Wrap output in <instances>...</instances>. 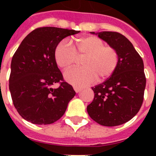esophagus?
<instances>
[{
	"instance_id": "34e87169",
	"label": "esophagus",
	"mask_w": 156,
	"mask_h": 156,
	"mask_svg": "<svg viewBox=\"0 0 156 156\" xmlns=\"http://www.w3.org/2000/svg\"><path fill=\"white\" fill-rule=\"evenodd\" d=\"M74 90H75V91L76 92V93H79V92L81 90V88L77 87H74Z\"/></svg>"
}]
</instances>
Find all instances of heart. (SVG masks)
Listing matches in <instances>:
<instances>
[{
	"instance_id": "1",
	"label": "heart",
	"mask_w": 156,
	"mask_h": 156,
	"mask_svg": "<svg viewBox=\"0 0 156 156\" xmlns=\"http://www.w3.org/2000/svg\"><path fill=\"white\" fill-rule=\"evenodd\" d=\"M81 60V68H74L66 72L65 80L77 87L92 84L96 79L102 81L111 76L119 62V54L115 48L105 46L104 41L94 36L76 38L74 48L66 41L57 45L55 59L59 68L69 69L77 58Z\"/></svg>"
}]
</instances>
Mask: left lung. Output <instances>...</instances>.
<instances>
[{"label":"left lung","instance_id":"left-lung-1","mask_svg":"<svg viewBox=\"0 0 156 156\" xmlns=\"http://www.w3.org/2000/svg\"><path fill=\"white\" fill-rule=\"evenodd\" d=\"M98 36L119 54L112 75L92 87L94 98L87 112L93 120L105 126L123 124L140 110L144 100L146 78L144 62L129 40L117 32H90Z\"/></svg>","mask_w":156,"mask_h":156}]
</instances>
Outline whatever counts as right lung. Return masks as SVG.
Wrapping results in <instances>:
<instances>
[{"mask_svg":"<svg viewBox=\"0 0 156 156\" xmlns=\"http://www.w3.org/2000/svg\"><path fill=\"white\" fill-rule=\"evenodd\" d=\"M78 33L57 27L37 28L25 37L14 54L9 90L15 108L24 119L46 125L64 115L76 92L63 80L55 51L62 40ZM56 82L60 86L53 88Z\"/></svg>","mask_w":156,"mask_h":156,"instance_id":"right-lung-1","label":"right lung"}]
</instances>
